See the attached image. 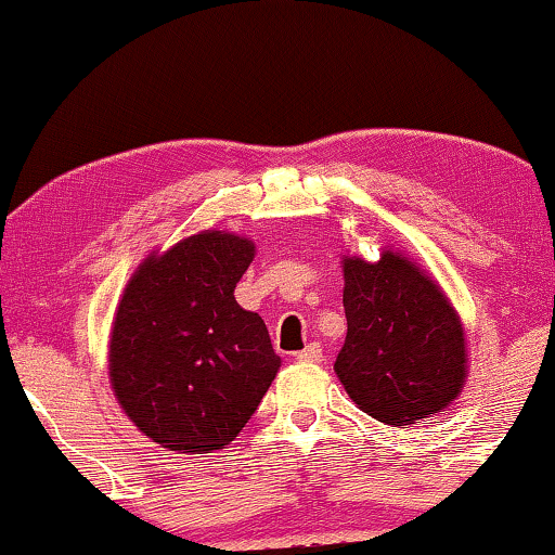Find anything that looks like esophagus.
<instances>
[{
	"label": "esophagus",
	"instance_id": "1",
	"mask_svg": "<svg viewBox=\"0 0 555 555\" xmlns=\"http://www.w3.org/2000/svg\"><path fill=\"white\" fill-rule=\"evenodd\" d=\"M298 361H308V363H321L323 361V348L318 344H310L302 348L298 353Z\"/></svg>",
	"mask_w": 555,
	"mask_h": 555
}]
</instances>
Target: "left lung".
Instances as JSON below:
<instances>
[{"label":"left lung","instance_id":"1","mask_svg":"<svg viewBox=\"0 0 555 555\" xmlns=\"http://www.w3.org/2000/svg\"><path fill=\"white\" fill-rule=\"evenodd\" d=\"M340 264L348 333L333 369L348 397L391 427L450 406L467 378V340L439 283L393 249Z\"/></svg>","mask_w":555,"mask_h":555}]
</instances>
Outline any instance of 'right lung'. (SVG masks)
<instances>
[{"label": "right lung", "instance_id": "1", "mask_svg": "<svg viewBox=\"0 0 555 555\" xmlns=\"http://www.w3.org/2000/svg\"><path fill=\"white\" fill-rule=\"evenodd\" d=\"M255 242L204 230L151 253L113 315L108 378L139 431L171 452L224 450L280 369L264 321L234 300Z\"/></svg>", "mask_w": 555, "mask_h": 555}]
</instances>
